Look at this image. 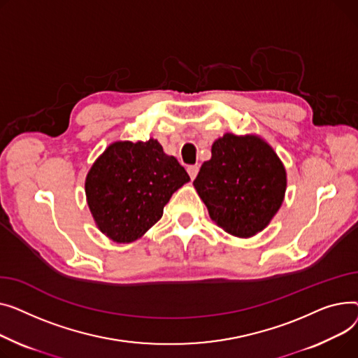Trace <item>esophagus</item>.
Wrapping results in <instances>:
<instances>
[{
	"instance_id": "34e87169",
	"label": "esophagus",
	"mask_w": 358,
	"mask_h": 358,
	"mask_svg": "<svg viewBox=\"0 0 358 358\" xmlns=\"http://www.w3.org/2000/svg\"><path fill=\"white\" fill-rule=\"evenodd\" d=\"M198 172H199V166L198 164H192V166L187 167V173H189V176H191V179H195Z\"/></svg>"
}]
</instances>
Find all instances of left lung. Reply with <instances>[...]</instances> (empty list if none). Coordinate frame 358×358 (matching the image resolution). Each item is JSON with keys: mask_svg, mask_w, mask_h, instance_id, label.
<instances>
[{"mask_svg": "<svg viewBox=\"0 0 358 358\" xmlns=\"http://www.w3.org/2000/svg\"><path fill=\"white\" fill-rule=\"evenodd\" d=\"M194 180L211 220L240 238L253 237L276 215L285 198L286 171L257 136L224 134Z\"/></svg>", "mask_w": 358, "mask_h": 358, "instance_id": "left-lung-1", "label": "left lung"}]
</instances>
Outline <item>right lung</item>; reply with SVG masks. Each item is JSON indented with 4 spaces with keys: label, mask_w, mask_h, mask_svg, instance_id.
<instances>
[{
    "label": "right lung",
    "mask_w": 358,
    "mask_h": 358,
    "mask_svg": "<svg viewBox=\"0 0 358 358\" xmlns=\"http://www.w3.org/2000/svg\"><path fill=\"white\" fill-rule=\"evenodd\" d=\"M189 180L157 140L115 141L92 164L85 194L102 233L115 243H131L162 218L164 205Z\"/></svg>",
    "instance_id": "add662e5"
}]
</instances>
